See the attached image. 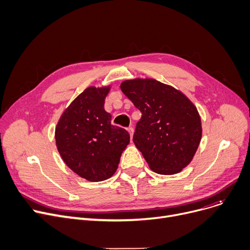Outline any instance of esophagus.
Here are the masks:
<instances>
[{"instance_id": "obj_1", "label": "esophagus", "mask_w": 250, "mask_h": 250, "mask_svg": "<svg viewBox=\"0 0 250 250\" xmlns=\"http://www.w3.org/2000/svg\"><path fill=\"white\" fill-rule=\"evenodd\" d=\"M127 130H128V132H129L130 136H131V138H132V137H133V133H134V129H133L132 127H129Z\"/></svg>"}]
</instances>
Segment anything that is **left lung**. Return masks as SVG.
Segmentation results:
<instances>
[{
	"label": "left lung",
	"instance_id": "left-lung-1",
	"mask_svg": "<svg viewBox=\"0 0 250 250\" xmlns=\"http://www.w3.org/2000/svg\"><path fill=\"white\" fill-rule=\"evenodd\" d=\"M120 87L142 114L133 142L148 167L161 175L181 172L203 136L195 104L182 91L152 78L124 80Z\"/></svg>",
	"mask_w": 250,
	"mask_h": 250
}]
</instances>
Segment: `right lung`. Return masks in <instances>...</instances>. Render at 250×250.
<instances>
[{
	"label": "right lung",
	"mask_w": 250,
	"mask_h": 250,
	"mask_svg": "<svg viewBox=\"0 0 250 250\" xmlns=\"http://www.w3.org/2000/svg\"><path fill=\"white\" fill-rule=\"evenodd\" d=\"M111 85L89 86L63 111L55 129L56 146L68 167L87 181L109 179L130 142L125 129L111 124L104 99Z\"/></svg>",
	"instance_id": "right-lung-1"
}]
</instances>
